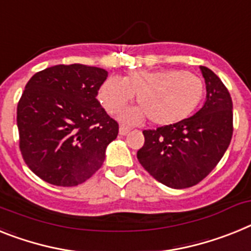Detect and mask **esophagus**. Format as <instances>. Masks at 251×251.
<instances>
[{
	"mask_svg": "<svg viewBox=\"0 0 251 251\" xmlns=\"http://www.w3.org/2000/svg\"><path fill=\"white\" fill-rule=\"evenodd\" d=\"M129 128L126 127V126H121V127H119V134H121V136H127V134L129 133Z\"/></svg>",
	"mask_w": 251,
	"mask_h": 251,
	"instance_id": "obj_1",
	"label": "esophagus"
}]
</instances>
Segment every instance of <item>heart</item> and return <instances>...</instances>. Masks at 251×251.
<instances>
[{"mask_svg": "<svg viewBox=\"0 0 251 251\" xmlns=\"http://www.w3.org/2000/svg\"><path fill=\"white\" fill-rule=\"evenodd\" d=\"M134 94L140 105L123 111L122 122L136 124L149 117L153 124L170 126L184 121L196 110L204 94V82L190 71L136 70L123 78H106L100 86L98 98L105 110L114 114Z\"/></svg>", "mask_w": 251, "mask_h": 251, "instance_id": "heart-1", "label": "heart"}]
</instances>
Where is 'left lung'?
I'll use <instances>...</instances> for the list:
<instances>
[{
	"label": "left lung",
	"instance_id": "1",
	"mask_svg": "<svg viewBox=\"0 0 251 251\" xmlns=\"http://www.w3.org/2000/svg\"><path fill=\"white\" fill-rule=\"evenodd\" d=\"M205 101L179 123L143 130L137 158L156 180L174 189L198 184L216 168L232 137V100L220 77L201 66Z\"/></svg>",
	"mask_w": 251,
	"mask_h": 251
}]
</instances>
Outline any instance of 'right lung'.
Instances as JSON below:
<instances>
[{"label": "right lung", "mask_w": 251, "mask_h": 251, "mask_svg": "<svg viewBox=\"0 0 251 251\" xmlns=\"http://www.w3.org/2000/svg\"><path fill=\"white\" fill-rule=\"evenodd\" d=\"M106 77L104 68L57 64L26 83L18 105L21 155L47 183L75 187L101 168L119 130L96 99Z\"/></svg>", "instance_id": "right-lung-1"}]
</instances>
